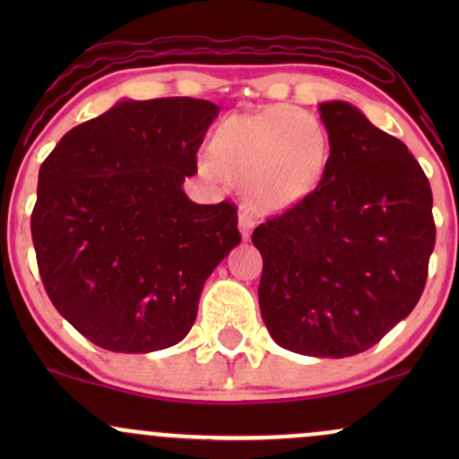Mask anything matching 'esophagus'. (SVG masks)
Listing matches in <instances>:
<instances>
[{
    "label": "esophagus",
    "instance_id": "34e87169",
    "mask_svg": "<svg viewBox=\"0 0 459 459\" xmlns=\"http://www.w3.org/2000/svg\"><path fill=\"white\" fill-rule=\"evenodd\" d=\"M252 226H255V220H252V215L247 212H241L239 213V233L244 239H247L252 233Z\"/></svg>",
    "mask_w": 459,
    "mask_h": 459
}]
</instances>
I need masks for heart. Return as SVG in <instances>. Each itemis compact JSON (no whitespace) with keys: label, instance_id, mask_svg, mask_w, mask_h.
<instances>
[{"label":"heart","instance_id":"1","mask_svg":"<svg viewBox=\"0 0 459 459\" xmlns=\"http://www.w3.org/2000/svg\"><path fill=\"white\" fill-rule=\"evenodd\" d=\"M332 146L315 116L293 105L229 116L207 144L209 172L241 189L256 215L282 213L307 200L328 175Z\"/></svg>","mask_w":459,"mask_h":459}]
</instances>
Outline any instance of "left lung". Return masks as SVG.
I'll return each instance as SVG.
<instances>
[{
  "instance_id": "8db88e82",
  "label": "left lung",
  "mask_w": 459,
  "mask_h": 459,
  "mask_svg": "<svg viewBox=\"0 0 459 459\" xmlns=\"http://www.w3.org/2000/svg\"><path fill=\"white\" fill-rule=\"evenodd\" d=\"M330 168L307 200L256 226L259 307L289 351L345 358L408 317L436 244L431 187L402 140L351 103H319Z\"/></svg>"
}]
</instances>
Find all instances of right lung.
I'll return each instance as SVG.
<instances>
[{"mask_svg": "<svg viewBox=\"0 0 459 459\" xmlns=\"http://www.w3.org/2000/svg\"><path fill=\"white\" fill-rule=\"evenodd\" d=\"M218 112L192 97L125 99L68 131L40 166V278L94 345L149 354L186 339L204 281L241 241L235 204L183 192Z\"/></svg>", "mask_w": 459, "mask_h": 459, "instance_id": "obj_1", "label": "right lung"}]
</instances>
